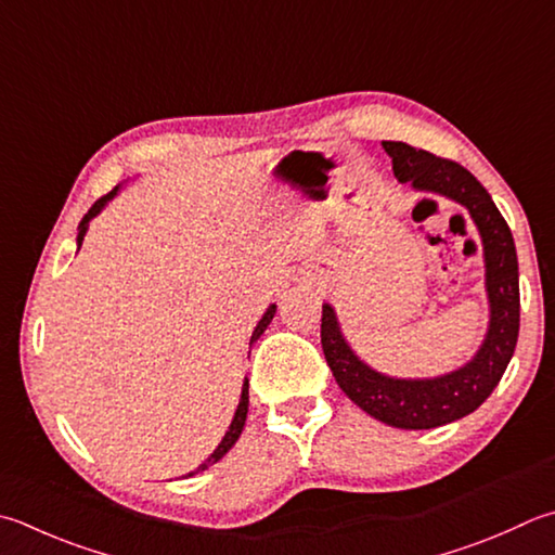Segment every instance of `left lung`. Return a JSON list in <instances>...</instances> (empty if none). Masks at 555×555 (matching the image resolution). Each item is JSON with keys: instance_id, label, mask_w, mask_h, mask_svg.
<instances>
[{"instance_id": "8db88e82", "label": "left lung", "mask_w": 555, "mask_h": 555, "mask_svg": "<svg viewBox=\"0 0 555 555\" xmlns=\"http://www.w3.org/2000/svg\"><path fill=\"white\" fill-rule=\"evenodd\" d=\"M393 176L417 191L440 193L472 212L483 238L486 287L490 299L488 336L476 358L437 379H391L354 358L340 336L336 313L323 305L321 348L336 382L364 413L401 430H430L459 421L483 403L503 379L519 336V273L512 232L495 203L462 164L415 150L405 142H384Z\"/></svg>"}]
</instances>
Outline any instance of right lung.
<instances>
[{"mask_svg":"<svg viewBox=\"0 0 555 555\" xmlns=\"http://www.w3.org/2000/svg\"><path fill=\"white\" fill-rule=\"evenodd\" d=\"M118 193V188H113V191L108 193V195H103V197H99L96 203L91 205V210L83 215V219L79 222V234H77V244L81 246V242H83V234H87V227H89V219L91 217H96L99 212H101V207L106 205L111 197ZM273 317H275V305L270 307L266 313H263V319L258 321V326H256V331H254V336H250V343L254 340H258L260 338V333H263L266 328H268V323L273 321ZM246 413H248V379L244 382V389H242V401H238V405H236V413H234V421H232V425H229V430H227V435L222 437V442L217 444V449L215 452L205 459V462L195 468V472H191L188 476H193V474H197V472H205L207 466H212V464H217L219 459H222L229 449H232L234 444H236V440H238V435H242V430H244V423H246ZM185 476V478H188Z\"/></svg>","mask_w":555,"mask_h":555,"instance_id":"obj_1","label":"right lung"}]
</instances>
